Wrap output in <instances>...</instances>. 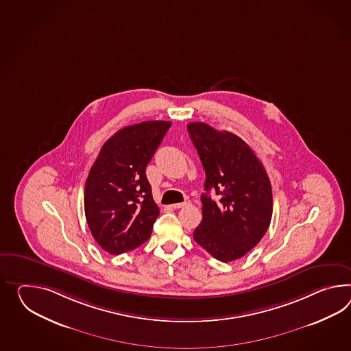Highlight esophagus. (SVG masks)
Wrapping results in <instances>:
<instances>
[{
  "mask_svg": "<svg viewBox=\"0 0 351 351\" xmlns=\"http://www.w3.org/2000/svg\"><path fill=\"white\" fill-rule=\"evenodd\" d=\"M188 202H182V203H176V204H173V208L175 209H180V208H184V206H188Z\"/></svg>",
  "mask_w": 351,
  "mask_h": 351,
  "instance_id": "obj_1",
  "label": "esophagus"
}]
</instances>
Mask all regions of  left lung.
<instances>
[{"label":"left lung","mask_w":351,"mask_h":351,"mask_svg":"<svg viewBox=\"0 0 351 351\" xmlns=\"http://www.w3.org/2000/svg\"><path fill=\"white\" fill-rule=\"evenodd\" d=\"M206 171L203 219L194 231L197 245L217 260L245 256L264 237L273 215L271 184L261 161L239 136L206 123L188 124ZM210 189L219 195L215 202Z\"/></svg>","instance_id":"left-lung-1"}]
</instances>
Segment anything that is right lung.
Masks as SVG:
<instances>
[{
  "label": "right lung",
  "instance_id": "add662e5",
  "mask_svg": "<svg viewBox=\"0 0 351 351\" xmlns=\"http://www.w3.org/2000/svg\"><path fill=\"white\" fill-rule=\"evenodd\" d=\"M171 121L149 120L118 130L103 145L85 185V215L100 247L112 255L151 237L160 214L145 167Z\"/></svg>",
  "mask_w": 351,
  "mask_h": 351
}]
</instances>
